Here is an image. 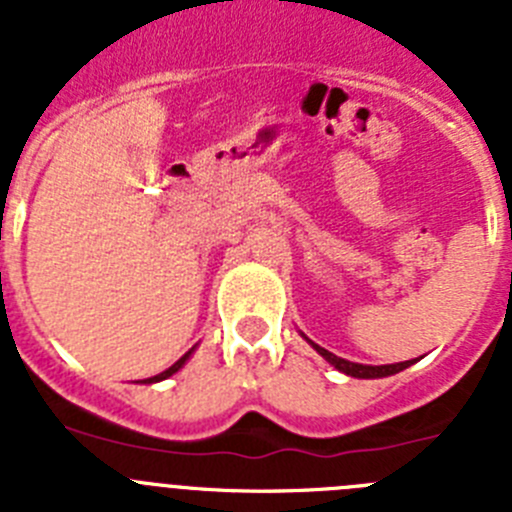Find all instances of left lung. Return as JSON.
Instances as JSON below:
<instances>
[{
	"label": "left lung",
	"instance_id": "8db88e82",
	"mask_svg": "<svg viewBox=\"0 0 512 512\" xmlns=\"http://www.w3.org/2000/svg\"><path fill=\"white\" fill-rule=\"evenodd\" d=\"M302 338H305V341L310 343V346L315 348V351H318V354L323 356V359L328 361L330 366H336L338 372L348 374V377H356V379H382V377H392V374L402 372V369H408L410 364H415V359H413V361H400V364H382V366L356 364V361H348V359H341V356H336V354H330L328 348L318 346V343H312L307 336H302Z\"/></svg>",
	"mask_w": 512,
	"mask_h": 512
}]
</instances>
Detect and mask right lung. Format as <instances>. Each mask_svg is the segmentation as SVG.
<instances>
[{"instance_id":"obj_1","label":"right lung","mask_w":512,"mask_h":512,"mask_svg":"<svg viewBox=\"0 0 512 512\" xmlns=\"http://www.w3.org/2000/svg\"><path fill=\"white\" fill-rule=\"evenodd\" d=\"M194 348H197V346H194ZM194 348H189L187 354H184V356H182V359L176 361V364H171V366H169V369H166V372L156 374V377L140 379V384H153V382H164V379H169V377H171V374H176V372H179V369H182V366H184V364H187V361H189V356H192V354H194Z\"/></svg>"}]
</instances>
